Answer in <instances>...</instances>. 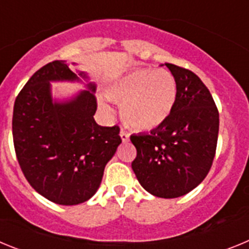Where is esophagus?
Masks as SVG:
<instances>
[{"label": "esophagus", "instance_id": "esophagus-1", "mask_svg": "<svg viewBox=\"0 0 249 249\" xmlns=\"http://www.w3.org/2000/svg\"><path fill=\"white\" fill-rule=\"evenodd\" d=\"M120 136H121V138H122L123 142H127V141L129 140V133H128V132H126V131H121Z\"/></svg>", "mask_w": 249, "mask_h": 249}]
</instances>
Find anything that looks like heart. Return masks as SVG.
Masks as SVG:
<instances>
[{
	"mask_svg": "<svg viewBox=\"0 0 249 249\" xmlns=\"http://www.w3.org/2000/svg\"><path fill=\"white\" fill-rule=\"evenodd\" d=\"M107 96L122 103L121 114L129 127L152 131L171 117L177 102V82L166 70L138 68L114 82ZM101 108L111 112L105 103H101Z\"/></svg>",
	"mask_w": 249,
	"mask_h": 249,
	"instance_id": "heart-1",
	"label": "heart"
}]
</instances>
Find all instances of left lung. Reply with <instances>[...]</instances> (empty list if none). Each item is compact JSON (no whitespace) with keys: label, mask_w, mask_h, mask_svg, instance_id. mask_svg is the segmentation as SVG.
Instances as JSON below:
<instances>
[{"label":"left lung","mask_w":249,"mask_h":249,"mask_svg":"<svg viewBox=\"0 0 249 249\" xmlns=\"http://www.w3.org/2000/svg\"><path fill=\"white\" fill-rule=\"evenodd\" d=\"M177 82L171 117L148 135H132L137 149L132 169L141 186L160 198L187 195L203 181L215 156L218 108L198 76L166 63Z\"/></svg>","instance_id":"obj_1"}]
</instances>
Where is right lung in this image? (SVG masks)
I'll use <instances>...</instances> for the list:
<instances>
[{
  "instance_id": "1",
  "label": "right lung",
  "mask_w": 249,
  "mask_h": 249,
  "mask_svg": "<svg viewBox=\"0 0 249 249\" xmlns=\"http://www.w3.org/2000/svg\"><path fill=\"white\" fill-rule=\"evenodd\" d=\"M57 80L77 76L63 61H53L21 89L13 107V146L22 173L36 192L53 203L73 206L97 192L106 164L122 140L117 124L94 122V86L70 102L52 103L50 81Z\"/></svg>"
}]
</instances>
